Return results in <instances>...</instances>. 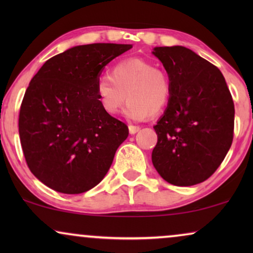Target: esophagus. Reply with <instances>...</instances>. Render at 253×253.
I'll use <instances>...</instances> for the list:
<instances>
[{"label":"esophagus","mask_w":253,"mask_h":253,"mask_svg":"<svg viewBox=\"0 0 253 253\" xmlns=\"http://www.w3.org/2000/svg\"><path fill=\"white\" fill-rule=\"evenodd\" d=\"M139 130H140L139 126H129V132H130L131 134L137 133Z\"/></svg>","instance_id":"1"}]
</instances>
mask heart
<instances>
[{
	"instance_id": "b5f03b06",
	"label": "heart",
	"mask_w": 253,
	"mask_h": 253,
	"mask_svg": "<svg viewBox=\"0 0 253 253\" xmlns=\"http://www.w3.org/2000/svg\"><path fill=\"white\" fill-rule=\"evenodd\" d=\"M96 99L103 112L116 115L126 99V115L144 120L160 114L171 96V83L165 71L152 62L130 57L114 65L109 76H102L95 85Z\"/></svg>"
}]
</instances>
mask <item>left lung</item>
I'll list each match as a JSON object with an SVG mask.
<instances>
[{"mask_svg": "<svg viewBox=\"0 0 253 253\" xmlns=\"http://www.w3.org/2000/svg\"><path fill=\"white\" fill-rule=\"evenodd\" d=\"M167 71L171 96L154 130V168L165 181L190 186L219 168L233 143L235 108L215 65L182 46L155 47Z\"/></svg>", "mask_w": 253, "mask_h": 253, "instance_id": "obj_1", "label": "left lung"}]
</instances>
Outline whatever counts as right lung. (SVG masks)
I'll use <instances>...</instances> for the list:
<instances>
[{"mask_svg":"<svg viewBox=\"0 0 253 253\" xmlns=\"http://www.w3.org/2000/svg\"><path fill=\"white\" fill-rule=\"evenodd\" d=\"M132 44L76 46L44 62L19 112L26 164L48 188L76 195L105 177L127 138L126 124L103 112L95 85L103 68Z\"/></svg>","mask_w":253,"mask_h":253,"instance_id":"add662e5","label":"right lung"}]
</instances>
